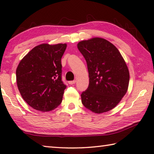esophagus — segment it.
Masks as SVG:
<instances>
[{"label": "esophagus", "mask_w": 154, "mask_h": 154, "mask_svg": "<svg viewBox=\"0 0 154 154\" xmlns=\"http://www.w3.org/2000/svg\"><path fill=\"white\" fill-rule=\"evenodd\" d=\"M75 82H76V81H75V80H73V81H70V82H68V84H70V85H72V84H75Z\"/></svg>", "instance_id": "esophagus-1"}]
</instances>
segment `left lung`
Listing matches in <instances>:
<instances>
[{
  "label": "left lung",
  "instance_id": "left-lung-1",
  "mask_svg": "<svg viewBox=\"0 0 154 154\" xmlns=\"http://www.w3.org/2000/svg\"><path fill=\"white\" fill-rule=\"evenodd\" d=\"M77 48L86 61L89 86L82 102L97 114L113 109L128 91L130 73L125 60L114 45L103 38L79 42Z\"/></svg>",
  "mask_w": 154,
  "mask_h": 154
}]
</instances>
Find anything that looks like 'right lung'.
<instances>
[{"instance_id":"1","label":"right lung","mask_w":154,"mask_h":154,"mask_svg":"<svg viewBox=\"0 0 154 154\" xmlns=\"http://www.w3.org/2000/svg\"><path fill=\"white\" fill-rule=\"evenodd\" d=\"M66 44H42L23 58L16 69L17 86L31 108L48 112L62 103L66 86L62 80L61 59Z\"/></svg>"}]
</instances>
